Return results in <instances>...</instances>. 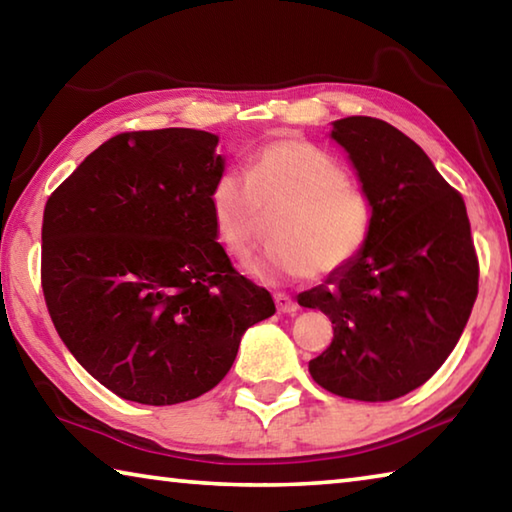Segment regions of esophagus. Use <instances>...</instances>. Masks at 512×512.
I'll list each match as a JSON object with an SVG mask.
<instances>
[{
    "label": "esophagus",
    "mask_w": 512,
    "mask_h": 512,
    "mask_svg": "<svg viewBox=\"0 0 512 512\" xmlns=\"http://www.w3.org/2000/svg\"><path fill=\"white\" fill-rule=\"evenodd\" d=\"M275 305L277 311H282V314H296L298 311V305L291 300V296H287V293H275Z\"/></svg>",
    "instance_id": "34e87169"
}]
</instances>
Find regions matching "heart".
<instances>
[{
  "label": "heart",
  "instance_id": "heart-1",
  "mask_svg": "<svg viewBox=\"0 0 512 512\" xmlns=\"http://www.w3.org/2000/svg\"><path fill=\"white\" fill-rule=\"evenodd\" d=\"M216 232L230 255L248 257L273 216L275 244L253 264L262 280L341 271L368 246L375 203L348 180L343 164L300 137L264 142L250 155L244 176L223 173L212 187Z\"/></svg>",
  "mask_w": 512,
  "mask_h": 512
}]
</instances>
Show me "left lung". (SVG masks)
<instances>
[{"label":"left lung","instance_id":"1","mask_svg":"<svg viewBox=\"0 0 512 512\" xmlns=\"http://www.w3.org/2000/svg\"><path fill=\"white\" fill-rule=\"evenodd\" d=\"M332 137L375 203V225L352 264L298 296L334 327L309 372L339 397L391 402L456 348L479 293V257L463 196L411 137L372 117L334 121Z\"/></svg>","mask_w":512,"mask_h":512}]
</instances>
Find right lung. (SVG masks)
<instances>
[{
    "mask_svg": "<svg viewBox=\"0 0 512 512\" xmlns=\"http://www.w3.org/2000/svg\"><path fill=\"white\" fill-rule=\"evenodd\" d=\"M219 137L194 128L119 133L47 198L42 293L76 361L119 397L196 400L228 375L271 293L216 241Z\"/></svg>",
    "mask_w": 512,
    "mask_h": 512,
    "instance_id": "obj_1",
    "label": "right lung"
}]
</instances>
